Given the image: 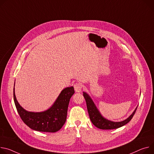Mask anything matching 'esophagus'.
Listing matches in <instances>:
<instances>
[{"label": "esophagus", "mask_w": 154, "mask_h": 154, "mask_svg": "<svg viewBox=\"0 0 154 154\" xmlns=\"http://www.w3.org/2000/svg\"><path fill=\"white\" fill-rule=\"evenodd\" d=\"M74 90H75V92L80 93L81 91V89H82L81 83H75L74 85Z\"/></svg>", "instance_id": "34e87169"}]
</instances>
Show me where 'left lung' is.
I'll list each match as a JSON object with an SVG mask.
<instances>
[{
  "label": "left lung",
  "mask_w": 154,
  "mask_h": 154,
  "mask_svg": "<svg viewBox=\"0 0 154 154\" xmlns=\"http://www.w3.org/2000/svg\"><path fill=\"white\" fill-rule=\"evenodd\" d=\"M83 95L84 96L86 101L87 110L91 122L96 127L102 130H112L123 127V125L128 123L131 120L137 108V107H136L135 110L133 111V112L127 119L124 120L123 121H110L104 118L101 114L100 112L96 107L95 104L88 94H87L86 92H83Z\"/></svg>",
  "instance_id": "8db88e82"
}]
</instances>
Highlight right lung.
<instances>
[{
    "label": "right lung",
    "mask_w": 154,
    "mask_h": 154,
    "mask_svg": "<svg viewBox=\"0 0 154 154\" xmlns=\"http://www.w3.org/2000/svg\"><path fill=\"white\" fill-rule=\"evenodd\" d=\"M74 93L73 87L65 88L48 109L39 112L27 111L20 106L15 96V86L13 98L21 119L30 128L38 131L54 133L59 131L66 122L69 101Z\"/></svg>",
    "instance_id": "1"
}]
</instances>
